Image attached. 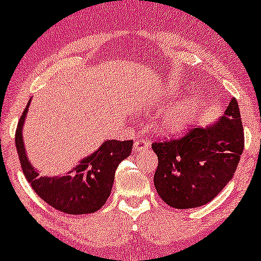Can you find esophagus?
<instances>
[{
	"mask_svg": "<svg viewBox=\"0 0 261 261\" xmlns=\"http://www.w3.org/2000/svg\"><path fill=\"white\" fill-rule=\"evenodd\" d=\"M149 145H150V144H149L145 139H136V140L134 141V150L138 153V151H141L144 150V149L149 148Z\"/></svg>",
	"mask_w": 261,
	"mask_h": 261,
	"instance_id": "34e87169",
	"label": "esophagus"
}]
</instances>
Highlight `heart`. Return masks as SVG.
<instances>
[{
	"label": "heart",
	"instance_id": "heart-1",
	"mask_svg": "<svg viewBox=\"0 0 261 261\" xmlns=\"http://www.w3.org/2000/svg\"><path fill=\"white\" fill-rule=\"evenodd\" d=\"M190 111H191V107L181 108V110L167 116L161 122V130L163 133H178V131L185 130L191 121Z\"/></svg>",
	"mask_w": 261,
	"mask_h": 261
}]
</instances>
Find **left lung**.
<instances>
[{
    "mask_svg": "<svg viewBox=\"0 0 261 261\" xmlns=\"http://www.w3.org/2000/svg\"><path fill=\"white\" fill-rule=\"evenodd\" d=\"M244 126L232 98L224 115L206 127L151 144L158 156L154 186L164 203L176 209L205 205L233 177L244 151Z\"/></svg>",
    "mask_w": 261,
    "mask_h": 261,
    "instance_id": "8db88e82",
    "label": "left lung"
}]
</instances>
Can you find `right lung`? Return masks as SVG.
<instances>
[{
	"instance_id": "obj_1",
	"label": "right lung",
	"mask_w": 261,
	"mask_h": 261,
	"mask_svg": "<svg viewBox=\"0 0 261 261\" xmlns=\"http://www.w3.org/2000/svg\"><path fill=\"white\" fill-rule=\"evenodd\" d=\"M29 103L20 117L15 134L20 164L28 182L42 200L57 211L67 214L97 212L110 196L118 164L131 154L133 140H107L65 176H40L28 159L22 140V125Z\"/></svg>"
}]
</instances>
